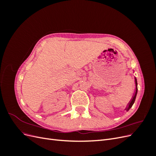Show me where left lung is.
I'll return each mask as SVG.
<instances>
[{"label": "left lung", "mask_w": 156, "mask_h": 156, "mask_svg": "<svg viewBox=\"0 0 156 156\" xmlns=\"http://www.w3.org/2000/svg\"><path fill=\"white\" fill-rule=\"evenodd\" d=\"M135 93L133 94V97H132L131 100H130V101L129 102L128 104H127V107L125 108V110L126 111H128L130 108H131V107L133 106V103L135 101V98H136V94H137V90H138V88H137V81H136V79L135 77Z\"/></svg>", "instance_id": "1"}]
</instances>
